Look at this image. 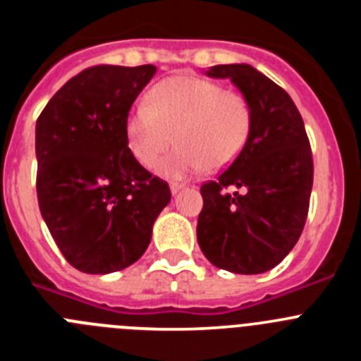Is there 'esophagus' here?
<instances>
[{"mask_svg":"<svg viewBox=\"0 0 361 361\" xmlns=\"http://www.w3.org/2000/svg\"><path fill=\"white\" fill-rule=\"evenodd\" d=\"M183 184H177V183H173V184H171V186H170V190H171V193H173V195H175V193H178V191H180V190H183Z\"/></svg>","mask_w":361,"mask_h":361,"instance_id":"esophagus-1","label":"esophagus"}]
</instances>
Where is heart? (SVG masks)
I'll return each instance as SVG.
<instances>
[{
  "label": "heart",
  "instance_id": "b5f03b06",
  "mask_svg": "<svg viewBox=\"0 0 361 361\" xmlns=\"http://www.w3.org/2000/svg\"><path fill=\"white\" fill-rule=\"evenodd\" d=\"M251 124L253 110L242 94L212 79L175 75L153 86L148 103L130 110L126 141L137 162L153 168L173 133L177 148L159 164V173L186 178L206 164L212 170L229 164L250 139Z\"/></svg>",
  "mask_w": 361,
  "mask_h": 361
}]
</instances>
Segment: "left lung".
<instances>
[{
  "label": "left lung",
  "instance_id": "8db88e82",
  "mask_svg": "<svg viewBox=\"0 0 361 361\" xmlns=\"http://www.w3.org/2000/svg\"><path fill=\"white\" fill-rule=\"evenodd\" d=\"M253 110L250 139L215 180L200 186L197 240L220 269L258 275L279 266L298 242L312 190V153L293 99L250 65H216Z\"/></svg>",
  "mask_w": 361,
  "mask_h": 361
}]
</instances>
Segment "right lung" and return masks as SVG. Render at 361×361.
Here are the masks:
<instances>
[{
	"instance_id": "obj_1",
	"label": "right lung",
	"mask_w": 361,
	"mask_h": 361,
	"mask_svg": "<svg viewBox=\"0 0 361 361\" xmlns=\"http://www.w3.org/2000/svg\"><path fill=\"white\" fill-rule=\"evenodd\" d=\"M153 65H97L56 92L36 123L37 202L66 262L90 275L132 266L171 199L126 141L133 101Z\"/></svg>"
}]
</instances>
